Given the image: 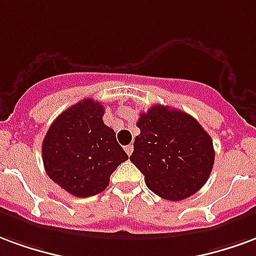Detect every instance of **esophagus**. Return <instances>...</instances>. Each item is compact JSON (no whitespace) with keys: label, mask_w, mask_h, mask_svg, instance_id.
<instances>
[{"label":"esophagus","mask_w":256,"mask_h":256,"mask_svg":"<svg viewBox=\"0 0 256 256\" xmlns=\"http://www.w3.org/2000/svg\"><path fill=\"white\" fill-rule=\"evenodd\" d=\"M124 150H126V152L128 154V156H130L132 151H134V146H132V144H128V146L124 147Z\"/></svg>","instance_id":"esophagus-1"}]
</instances>
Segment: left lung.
Returning a JSON list of instances; mask_svg holds the SVG:
<instances>
[{"label": "left lung", "mask_w": 256, "mask_h": 256, "mask_svg": "<svg viewBox=\"0 0 256 256\" xmlns=\"http://www.w3.org/2000/svg\"><path fill=\"white\" fill-rule=\"evenodd\" d=\"M130 162L144 174L150 191L166 200H182L204 186L214 165L210 135L192 116L156 105L138 120Z\"/></svg>", "instance_id": "8db88e82"}]
</instances>
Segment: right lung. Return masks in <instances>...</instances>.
Returning <instances> with one entry per match:
<instances>
[{
    "mask_svg": "<svg viewBox=\"0 0 256 256\" xmlns=\"http://www.w3.org/2000/svg\"><path fill=\"white\" fill-rule=\"evenodd\" d=\"M104 113L96 100L78 102L53 121L42 143L48 176L78 198L105 191L110 174L128 160L114 130L102 120Z\"/></svg>",
    "mask_w": 256,
    "mask_h": 256,
    "instance_id": "add662e5",
    "label": "right lung"
}]
</instances>
